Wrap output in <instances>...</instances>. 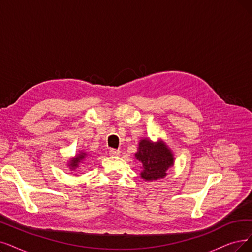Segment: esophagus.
<instances>
[{
  "label": "esophagus",
  "instance_id": "1",
  "mask_svg": "<svg viewBox=\"0 0 252 252\" xmlns=\"http://www.w3.org/2000/svg\"><path fill=\"white\" fill-rule=\"evenodd\" d=\"M121 153L120 150H116V149H110L109 150V155L110 156H119Z\"/></svg>",
  "mask_w": 252,
  "mask_h": 252
}]
</instances>
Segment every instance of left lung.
<instances>
[{"label":"left lung","mask_w":252,"mask_h":252,"mask_svg":"<svg viewBox=\"0 0 252 252\" xmlns=\"http://www.w3.org/2000/svg\"><path fill=\"white\" fill-rule=\"evenodd\" d=\"M135 159L142 164V177L146 181L162 179L174 165V154L162 140L153 143L149 138L139 140Z\"/></svg>","instance_id":"8db88e82"}]
</instances>
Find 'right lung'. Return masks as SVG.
I'll list each match as a JSON object with an SVG mask.
<instances>
[{"label": "right lung", "mask_w": 252, "mask_h": 252, "mask_svg": "<svg viewBox=\"0 0 252 252\" xmlns=\"http://www.w3.org/2000/svg\"><path fill=\"white\" fill-rule=\"evenodd\" d=\"M86 156H87V153H85V152H80V153H79V154H77L75 157H73V158L70 159L69 163H68V166L70 167V169H71V170H75V168H77V167H78L79 163L82 162V161H84V160H85Z\"/></svg>", "instance_id": "1"}]
</instances>
